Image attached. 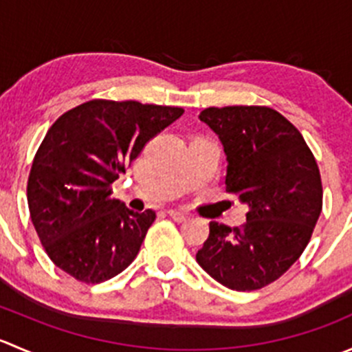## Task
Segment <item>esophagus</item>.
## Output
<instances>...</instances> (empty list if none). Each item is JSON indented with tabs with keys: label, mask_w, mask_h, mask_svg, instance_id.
I'll return each mask as SVG.
<instances>
[{
	"label": "esophagus",
	"mask_w": 352,
	"mask_h": 352,
	"mask_svg": "<svg viewBox=\"0 0 352 352\" xmlns=\"http://www.w3.org/2000/svg\"><path fill=\"white\" fill-rule=\"evenodd\" d=\"M168 216L173 219V221H177V223H182V221H186V219H187L186 212L177 211V209H168Z\"/></svg>",
	"instance_id": "34e87169"
}]
</instances>
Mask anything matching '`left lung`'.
<instances>
[{
	"instance_id": "left-lung-1",
	"label": "left lung",
	"mask_w": 352,
	"mask_h": 352,
	"mask_svg": "<svg viewBox=\"0 0 352 352\" xmlns=\"http://www.w3.org/2000/svg\"><path fill=\"white\" fill-rule=\"evenodd\" d=\"M199 119L221 140L226 192L248 204V212L235 228L209 223L197 264L230 289H261L310 242L324 197L317 160L300 131L265 105L209 107Z\"/></svg>"
}]
</instances>
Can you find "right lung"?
Returning <instances> with one entry per match:
<instances>
[{"label": "right lung", "mask_w": 352, "mask_h": 352, "mask_svg": "<svg viewBox=\"0 0 352 352\" xmlns=\"http://www.w3.org/2000/svg\"><path fill=\"white\" fill-rule=\"evenodd\" d=\"M184 109L95 98L63 113L42 140L27 182L45 254L66 274L97 285L136 258L156 214L112 197V184Z\"/></svg>", "instance_id": "obj_1"}]
</instances>
